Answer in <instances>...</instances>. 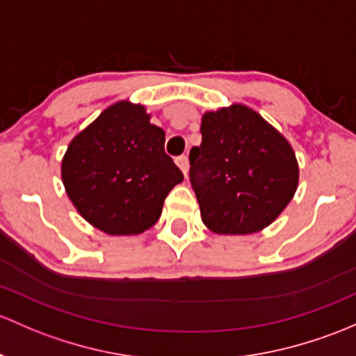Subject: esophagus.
Listing matches in <instances>:
<instances>
[{
    "label": "esophagus",
    "mask_w": 356,
    "mask_h": 356,
    "mask_svg": "<svg viewBox=\"0 0 356 356\" xmlns=\"http://www.w3.org/2000/svg\"><path fill=\"white\" fill-rule=\"evenodd\" d=\"M175 163H177V167L181 168V172L184 175H188V168H189V162H188V156L182 155L179 156V159H175Z\"/></svg>",
    "instance_id": "esophagus-1"
}]
</instances>
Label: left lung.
I'll use <instances>...</instances> for the list:
<instances>
[{
  "label": "left lung",
  "instance_id": "8db88e82",
  "mask_svg": "<svg viewBox=\"0 0 356 356\" xmlns=\"http://www.w3.org/2000/svg\"><path fill=\"white\" fill-rule=\"evenodd\" d=\"M200 147L191 148V184L201 220L218 235H247L271 225L298 186L288 140L242 104L204 112Z\"/></svg>",
  "mask_w": 356,
  "mask_h": 356
}]
</instances>
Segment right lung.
Instances as JSON below:
<instances>
[{"label": "right lung", "instance_id": "obj_1", "mask_svg": "<svg viewBox=\"0 0 356 356\" xmlns=\"http://www.w3.org/2000/svg\"><path fill=\"white\" fill-rule=\"evenodd\" d=\"M165 131L141 104L119 100L70 141L61 162L66 194L92 227L143 234L184 175L163 152Z\"/></svg>", "mask_w": 356, "mask_h": 356}]
</instances>
